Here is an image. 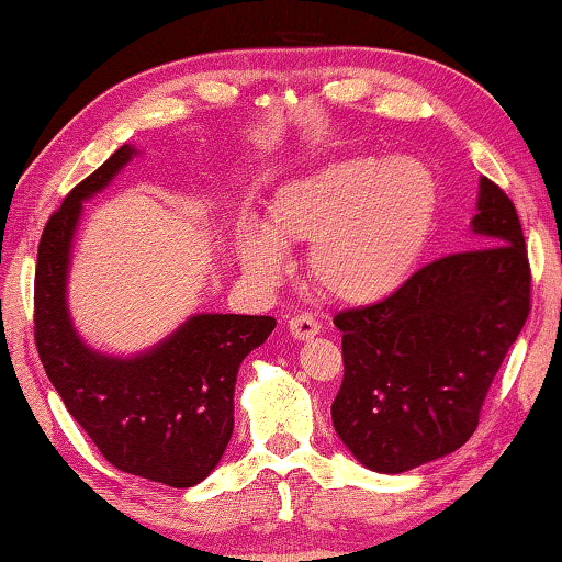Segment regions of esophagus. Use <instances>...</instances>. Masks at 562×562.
Listing matches in <instances>:
<instances>
[{
  "label": "esophagus",
  "mask_w": 562,
  "mask_h": 562,
  "mask_svg": "<svg viewBox=\"0 0 562 562\" xmlns=\"http://www.w3.org/2000/svg\"><path fill=\"white\" fill-rule=\"evenodd\" d=\"M290 335L294 339H312L319 335V319L315 315H310V312H302V315H294L290 319Z\"/></svg>",
  "instance_id": "obj_1"
}]
</instances>
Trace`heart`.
Masks as SVG:
<instances>
[{
  "label": "heart",
  "mask_w": 562,
  "mask_h": 562,
  "mask_svg": "<svg viewBox=\"0 0 562 562\" xmlns=\"http://www.w3.org/2000/svg\"><path fill=\"white\" fill-rule=\"evenodd\" d=\"M436 183L414 158L337 160L278 188L265 233L245 227L237 250L247 272L278 278L280 245L312 243L310 272L329 297L372 304L412 274L431 231Z\"/></svg>",
  "instance_id": "obj_1"
}]
</instances>
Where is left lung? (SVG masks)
Instances as JSON below:
<instances>
[{
	"label": "left lung",
	"instance_id": "left-lung-1",
	"mask_svg": "<svg viewBox=\"0 0 562 562\" xmlns=\"http://www.w3.org/2000/svg\"><path fill=\"white\" fill-rule=\"evenodd\" d=\"M475 211L481 247L434 260L386 300L335 317L345 379L331 424L376 473H404L471 439L528 319L530 265L516 205L481 178Z\"/></svg>",
	"mask_w": 562,
	"mask_h": 562
}]
</instances>
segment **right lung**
Returning <instances> with one entry per match:
<instances>
[{
    "label": "right lung",
    "instance_id": "obj_1",
    "mask_svg": "<svg viewBox=\"0 0 562 562\" xmlns=\"http://www.w3.org/2000/svg\"><path fill=\"white\" fill-rule=\"evenodd\" d=\"M136 156L121 146L83 178L46 223L34 274V341L64 406L111 465L190 488L211 473L233 436L237 369L274 329V317L193 315L136 357L91 349L76 331L66 278L81 203Z\"/></svg>",
    "mask_w": 562,
    "mask_h": 562
}]
</instances>
